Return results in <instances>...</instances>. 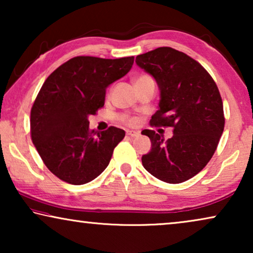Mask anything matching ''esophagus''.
Instances as JSON below:
<instances>
[{
    "label": "esophagus",
    "mask_w": 253,
    "mask_h": 253,
    "mask_svg": "<svg viewBox=\"0 0 253 253\" xmlns=\"http://www.w3.org/2000/svg\"><path fill=\"white\" fill-rule=\"evenodd\" d=\"M126 134L129 137H137L139 132H137V131H126Z\"/></svg>",
    "instance_id": "obj_1"
}]
</instances>
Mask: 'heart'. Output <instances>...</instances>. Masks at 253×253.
<instances>
[{
    "label": "heart",
    "instance_id": "obj_1",
    "mask_svg": "<svg viewBox=\"0 0 253 253\" xmlns=\"http://www.w3.org/2000/svg\"><path fill=\"white\" fill-rule=\"evenodd\" d=\"M150 79H152V78L148 77V76H146V75L138 76V77L134 78V84H139V83L150 81ZM119 119H120L121 122L124 123V124H126V126H134V124L137 123L136 117L127 115V114H122V115L119 116Z\"/></svg>",
    "mask_w": 253,
    "mask_h": 253
}]
</instances>
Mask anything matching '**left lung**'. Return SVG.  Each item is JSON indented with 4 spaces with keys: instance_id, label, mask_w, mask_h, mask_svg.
<instances>
[{
    "instance_id": "1",
    "label": "left lung",
    "mask_w": 253,
    "mask_h": 253,
    "mask_svg": "<svg viewBox=\"0 0 253 253\" xmlns=\"http://www.w3.org/2000/svg\"><path fill=\"white\" fill-rule=\"evenodd\" d=\"M136 63L151 74L161 92L152 126H170L165 140L154 130H144L152 148L143 155L146 170L166 183L188 181L203 170L215 152L224 129L219 88L202 64L170 47L138 55Z\"/></svg>"
}]
</instances>
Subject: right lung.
<instances>
[{"instance_id": "1", "label": "right lung", "mask_w": 253, "mask_h": 253, "mask_svg": "<svg viewBox=\"0 0 253 253\" xmlns=\"http://www.w3.org/2000/svg\"><path fill=\"white\" fill-rule=\"evenodd\" d=\"M133 56H76L44 81L31 109V138L46 167L81 185L101 174L126 136L116 126L89 130L88 116L105 105L106 88L130 71Z\"/></svg>"}]
</instances>
